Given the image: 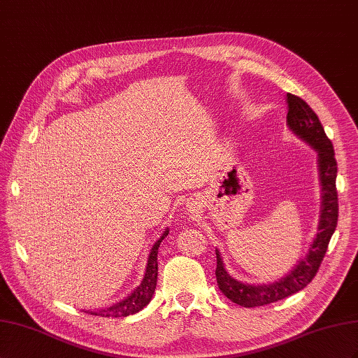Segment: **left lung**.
<instances>
[{"label":"left lung","instance_id":"obj_1","mask_svg":"<svg viewBox=\"0 0 358 358\" xmlns=\"http://www.w3.org/2000/svg\"><path fill=\"white\" fill-rule=\"evenodd\" d=\"M287 103V121L289 129L299 138L308 142L310 147L318 151L320 177L322 185V210L318 227L320 232L316 234V238L312 243L308 257L295 265L294 270L287 278L270 285H246L231 278L223 267V261L220 258L219 250H216V279L219 289L231 301L243 306V308H258V306L279 301L301 291L304 287H308L320 270V265L325 257L330 238L336 229V224H338L339 202L338 189H336L338 162H336L334 157L331 141L325 135L318 115L315 114L313 109L303 99L288 93Z\"/></svg>","mask_w":358,"mask_h":358}]
</instances>
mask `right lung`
<instances>
[{"mask_svg":"<svg viewBox=\"0 0 358 358\" xmlns=\"http://www.w3.org/2000/svg\"><path fill=\"white\" fill-rule=\"evenodd\" d=\"M169 234L166 229L162 234V237L155 243L152 246L150 257H148V264H147V270L145 275L142 279L139 287L131 292L127 299L117 303L112 306V308L108 309H100L97 312H90L91 315H97V316H106V318H120V316H129L139 312L141 309H144L145 306L151 301L152 294H155L156 285H157V250L162 240L165 238Z\"/></svg>","mask_w":358,"mask_h":358,"instance_id":"add662e5","label":"right lung"}]
</instances>
